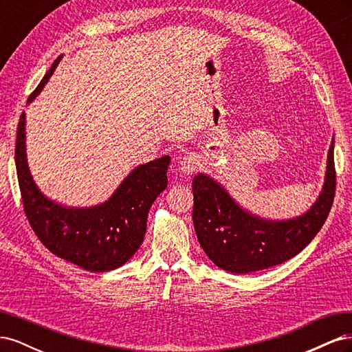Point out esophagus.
Masks as SVG:
<instances>
[{
    "mask_svg": "<svg viewBox=\"0 0 352 352\" xmlns=\"http://www.w3.org/2000/svg\"><path fill=\"white\" fill-rule=\"evenodd\" d=\"M180 170H182L184 173H186V175H190V173H194L195 170L199 167V157H198V154H195V153H189V154H186L182 160H180Z\"/></svg>",
    "mask_w": 352,
    "mask_h": 352,
    "instance_id": "1",
    "label": "esophagus"
}]
</instances>
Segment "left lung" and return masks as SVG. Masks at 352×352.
Listing matches in <instances>:
<instances>
[{
    "instance_id": "obj_1",
    "label": "left lung",
    "mask_w": 352,
    "mask_h": 352,
    "mask_svg": "<svg viewBox=\"0 0 352 352\" xmlns=\"http://www.w3.org/2000/svg\"><path fill=\"white\" fill-rule=\"evenodd\" d=\"M192 189L194 228L201 248L212 263L238 274L273 267L300 254L324 225L336 189L333 141L322 192L300 217L265 220L254 216L216 180L202 173L194 177Z\"/></svg>"
}]
</instances>
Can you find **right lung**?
I'll return each mask as SVG.
<instances>
[{
    "label": "right lung",
    "mask_w": 352,
    "mask_h": 352,
    "mask_svg": "<svg viewBox=\"0 0 352 352\" xmlns=\"http://www.w3.org/2000/svg\"><path fill=\"white\" fill-rule=\"evenodd\" d=\"M61 58L52 63L28 102L45 87ZM25 124L23 111L17 126L14 158L25 214L38 239L57 257L88 272H110L129 261L144 241L148 211L167 188L170 157L133 168L110 199L100 206L63 207L41 192L29 172Z\"/></svg>",
    "instance_id": "right-lung-1"
}]
</instances>
